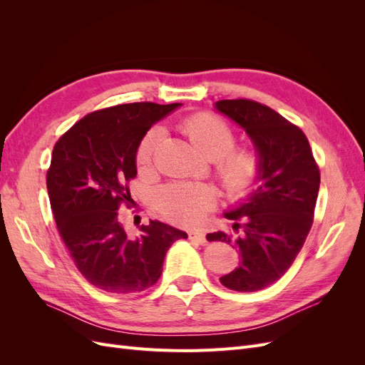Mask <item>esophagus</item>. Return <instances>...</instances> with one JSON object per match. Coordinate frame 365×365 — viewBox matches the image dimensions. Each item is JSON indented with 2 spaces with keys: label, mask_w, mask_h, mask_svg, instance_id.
<instances>
[{
  "label": "esophagus",
  "mask_w": 365,
  "mask_h": 365,
  "mask_svg": "<svg viewBox=\"0 0 365 365\" xmlns=\"http://www.w3.org/2000/svg\"><path fill=\"white\" fill-rule=\"evenodd\" d=\"M189 239L193 240V242H197V244H201V245H204L205 242H207L205 235H204V233H200V231H190V233H189Z\"/></svg>",
  "instance_id": "obj_1"
}]
</instances>
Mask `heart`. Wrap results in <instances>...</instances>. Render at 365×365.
Listing matches in <instances>:
<instances>
[{
  "label": "heart",
  "instance_id": "1",
  "mask_svg": "<svg viewBox=\"0 0 365 365\" xmlns=\"http://www.w3.org/2000/svg\"><path fill=\"white\" fill-rule=\"evenodd\" d=\"M181 129L195 148L216 161V175L231 200H245L260 184L263 161L252 148H236V134L224 118L213 113L187 117ZM164 135L161 126L150 128L138 143L135 164L140 170L150 168L153 152ZM217 202L213 185L200 182H170L155 195L160 213L182 227L200 225Z\"/></svg>",
  "mask_w": 365,
  "mask_h": 365
}]
</instances>
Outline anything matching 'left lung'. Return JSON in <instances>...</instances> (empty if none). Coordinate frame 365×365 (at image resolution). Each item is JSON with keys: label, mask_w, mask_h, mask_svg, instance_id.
Instances as JSON below:
<instances>
[{"label": "left lung", "mask_w": 365, "mask_h": 365, "mask_svg": "<svg viewBox=\"0 0 365 365\" xmlns=\"http://www.w3.org/2000/svg\"><path fill=\"white\" fill-rule=\"evenodd\" d=\"M216 108L247 130L263 161L262 184L245 204L225 217L233 233L216 231L208 242H227L240 264L220 277L225 288L256 292L291 268L314 222L319 169L304 132L267 105L227 98Z\"/></svg>", "instance_id": "1"}]
</instances>
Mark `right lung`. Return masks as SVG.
Segmentation results:
<instances>
[{
  "label": "right lung",
  "instance_id": "1",
  "mask_svg": "<svg viewBox=\"0 0 365 365\" xmlns=\"http://www.w3.org/2000/svg\"><path fill=\"white\" fill-rule=\"evenodd\" d=\"M180 103H125L86 114L56 141L47 190L58 231L83 277L109 294L155 284L165 252L187 235L160 220L130 237L118 208L129 207L135 152L152 125Z\"/></svg>",
  "mask_w": 365,
  "mask_h": 365
}]
</instances>
